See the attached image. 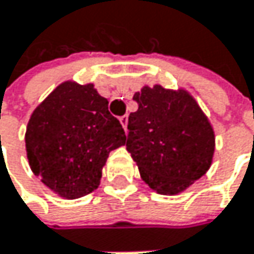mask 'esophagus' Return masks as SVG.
Returning <instances> with one entry per match:
<instances>
[{"label":"esophagus","instance_id":"obj_1","mask_svg":"<svg viewBox=\"0 0 254 254\" xmlns=\"http://www.w3.org/2000/svg\"><path fill=\"white\" fill-rule=\"evenodd\" d=\"M120 123H121L123 128H124V130H127V123H128V117H127V115H123V117H120Z\"/></svg>","mask_w":254,"mask_h":254}]
</instances>
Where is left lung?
<instances>
[{"mask_svg":"<svg viewBox=\"0 0 254 254\" xmlns=\"http://www.w3.org/2000/svg\"><path fill=\"white\" fill-rule=\"evenodd\" d=\"M128 115L127 150L142 180L156 193L174 196L206 174L215 152L213 128L184 89L143 86Z\"/></svg>","mask_w":254,"mask_h":254,"instance_id":"8db88e82","label":"left lung"}]
</instances>
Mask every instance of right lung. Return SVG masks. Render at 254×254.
Instances as JSON below:
<instances>
[{"label":"right lung","instance_id":"1","mask_svg":"<svg viewBox=\"0 0 254 254\" xmlns=\"http://www.w3.org/2000/svg\"><path fill=\"white\" fill-rule=\"evenodd\" d=\"M24 142L32 173L73 200L98 189L108 155L126 144V133L92 83L68 80L32 112Z\"/></svg>","mask_w":254,"mask_h":254}]
</instances>
